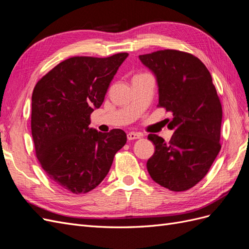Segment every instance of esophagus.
I'll list each match as a JSON object with an SVG mask.
<instances>
[{
    "label": "esophagus",
    "instance_id": "obj_1",
    "mask_svg": "<svg viewBox=\"0 0 249 249\" xmlns=\"http://www.w3.org/2000/svg\"><path fill=\"white\" fill-rule=\"evenodd\" d=\"M126 137H127V140H136V139H139L141 137V135L138 134V133L130 132L129 134L126 135Z\"/></svg>",
    "mask_w": 249,
    "mask_h": 249
}]
</instances>
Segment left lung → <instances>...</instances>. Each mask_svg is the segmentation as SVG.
Instances as JSON below:
<instances>
[{
  "label": "left lung",
  "instance_id": "left-lung-1",
  "mask_svg": "<svg viewBox=\"0 0 249 249\" xmlns=\"http://www.w3.org/2000/svg\"><path fill=\"white\" fill-rule=\"evenodd\" d=\"M139 59L156 77L157 107L172 114L168 143L148 135L155 153L147 160V171L162 187L186 191L207 175L221 148L222 108L212 76L197 57L185 52L157 51Z\"/></svg>",
  "mask_w": 249,
  "mask_h": 249
}]
</instances>
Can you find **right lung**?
Listing matches in <instances>:
<instances>
[{
  "label": "right lung",
  "mask_w": 249,
  "mask_h": 249,
  "mask_svg": "<svg viewBox=\"0 0 249 249\" xmlns=\"http://www.w3.org/2000/svg\"><path fill=\"white\" fill-rule=\"evenodd\" d=\"M127 56L66 59L34 87L31 130L37 159L48 177L66 191L84 194L99 186L125 144L123 130L102 133L89 124L90 114L102 106Z\"/></svg>",
  "instance_id": "1"
}]
</instances>
